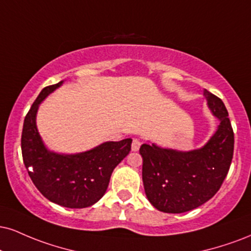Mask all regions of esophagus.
Listing matches in <instances>:
<instances>
[{
	"label": "esophagus",
	"mask_w": 251,
	"mask_h": 251,
	"mask_svg": "<svg viewBox=\"0 0 251 251\" xmlns=\"http://www.w3.org/2000/svg\"><path fill=\"white\" fill-rule=\"evenodd\" d=\"M140 145H141V143L140 141L138 140V139H134L133 141H132V151H133V152H137V151H139V149H140Z\"/></svg>",
	"instance_id": "obj_1"
}]
</instances>
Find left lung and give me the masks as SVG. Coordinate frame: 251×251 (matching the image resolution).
Listing matches in <instances>:
<instances>
[{"label": "left lung", "instance_id": "8db88e82", "mask_svg": "<svg viewBox=\"0 0 251 251\" xmlns=\"http://www.w3.org/2000/svg\"><path fill=\"white\" fill-rule=\"evenodd\" d=\"M208 108L219 120L215 133L203 146L192 151L143 144V182L147 199L164 213L180 214L200 207L221 187L234 153L228 111L220 98L203 91Z\"/></svg>", "mask_w": 251, "mask_h": 251}]
</instances>
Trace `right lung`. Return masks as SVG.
I'll use <instances>...</instances> for the list:
<instances>
[{
    "mask_svg": "<svg viewBox=\"0 0 251 251\" xmlns=\"http://www.w3.org/2000/svg\"><path fill=\"white\" fill-rule=\"evenodd\" d=\"M63 83L44 87L25 116L21 140L23 161L34 185L48 200L66 208H86L105 194L113 170L131 151L132 139L105 141L75 154L48 149L36 117L42 101Z\"/></svg>",
    "mask_w": 251,
    "mask_h": 251,
    "instance_id": "1",
    "label": "right lung"
}]
</instances>
